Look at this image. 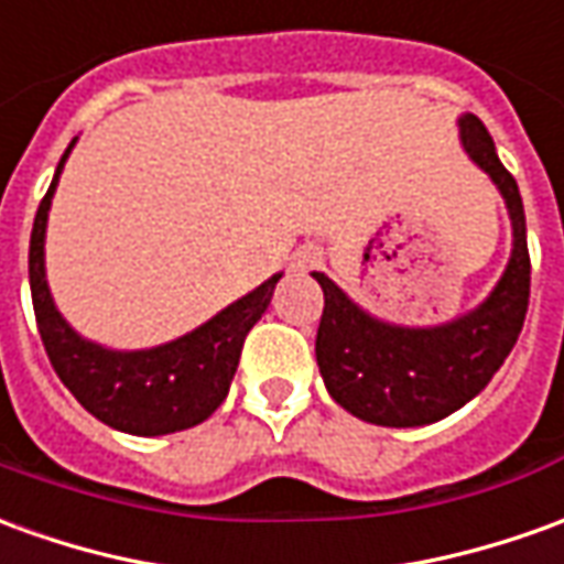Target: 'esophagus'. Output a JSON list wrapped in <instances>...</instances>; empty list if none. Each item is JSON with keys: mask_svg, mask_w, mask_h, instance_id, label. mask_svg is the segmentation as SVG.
<instances>
[{"mask_svg": "<svg viewBox=\"0 0 564 564\" xmlns=\"http://www.w3.org/2000/svg\"><path fill=\"white\" fill-rule=\"evenodd\" d=\"M321 259L323 253L317 247H305V250H299V256H295V265H299V269H314Z\"/></svg>", "mask_w": 564, "mask_h": 564, "instance_id": "obj_1", "label": "esophagus"}]
</instances>
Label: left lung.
<instances>
[{
	"label": "left lung",
	"mask_w": 564,
	"mask_h": 564,
	"mask_svg": "<svg viewBox=\"0 0 564 564\" xmlns=\"http://www.w3.org/2000/svg\"><path fill=\"white\" fill-rule=\"evenodd\" d=\"M460 145L501 188L513 253L488 299L443 326H397L366 314L326 274L317 326V366L329 397L350 415L381 427H421L470 403L501 369L522 333L531 293L525 210L513 173L495 152V140L476 116H460Z\"/></svg>",
	"instance_id": "8db88e82"
}]
</instances>
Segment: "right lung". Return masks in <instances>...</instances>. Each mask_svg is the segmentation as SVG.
Wrapping results in <instances>:
<instances>
[{"mask_svg": "<svg viewBox=\"0 0 564 564\" xmlns=\"http://www.w3.org/2000/svg\"><path fill=\"white\" fill-rule=\"evenodd\" d=\"M76 140L63 152L57 173L35 214L30 235V290L39 336L61 381L78 403L116 431L161 436L195 427L223 405L235 378L247 333L265 314L281 281L274 274L253 293L231 302L183 338L145 350H112L82 338L54 308L45 281V226L54 188Z\"/></svg>", "mask_w": 564, "mask_h": 564, "instance_id": "right-lung-1", "label": "right lung"}]
</instances>
